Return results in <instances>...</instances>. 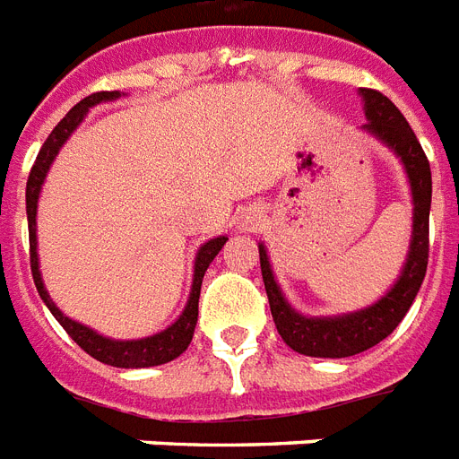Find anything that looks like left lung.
Masks as SVG:
<instances>
[{"label":"left lung","instance_id":"obj_1","mask_svg":"<svg viewBox=\"0 0 459 459\" xmlns=\"http://www.w3.org/2000/svg\"><path fill=\"white\" fill-rule=\"evenodd\" d=\"M359 95L364 100V117H367V124L362 128L398 154L405 166L414 204L412 240H410L405 266H403L395 286L367 309L341 314V316H305V314L295 312L273 279L266 247L259 243V264H262V279H264L266 295H269L273 324L279 328L286 345H290L300 355L333 357L335 359V357H350L374 348L377 342L388 338L393 328L403 321L420 293L421 281L427 276L431 166H429L427 154L421 150L414 131L388 97L369 88H359Z\"/></svg>","mask_w":459,"mask_h":459}]
</instances>
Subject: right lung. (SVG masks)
<instances>
[{
	"mask_svg": "<svg viewBox=\"0 0 459 459\" xmlns=\"http://www.w3.org/2000/svg\"><path fill=\"white\" fill-rule=\"evenodd\" d=\"M118 97H121V92H92V95L75 104L74 109L68 111L66 117L56 124V128H54V131L49 133V138L45 140V145H42L38 159H35V164H32L30 176H28V186H25V212H28V236H30L32 281H35V288H38L39 298L45 300V305L49 307V312L54 314V319L66 328V333L71 335L90 357H95V359H100V362L104 364H111V367H121V369H143V367H157V364L171 362V359H176V357L183 355L187 350V345L193 341L195 324H197V302H200L202 279H204L207 266L214 262V257L219 255V250H221L223 243H226L229 238H212L209 243H204L200 250H197V257H195L193 288H190V298H187L186 309H183V314H180L178 319L173 321L169 328H164L161 333L138 338V341H114V338H104L102 333H97L92 328L82 326L78 321L68 319L66 314L54 305L49 293L45 290L38 262L35 216H38L39 190H42V183H45V176L47 171H49L52 161L56 159V154H59V150L64 147V143L71 138V133L81 126V121L85 118L90 107H95V104L102 102H111V100H118Z\"/></svg>",
	"mask_w": 459,
	"mask_h": 459,
	"instance_id": "add662e5",
	"label": "right lung"
}]
</instances>
